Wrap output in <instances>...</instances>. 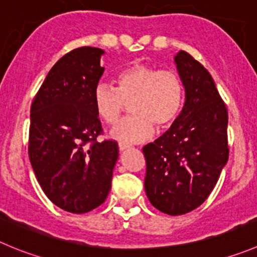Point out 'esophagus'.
Returning <instances> with one entry per match:
<instances>
[{"instance_id": "34e87169", "label": "esophagus", "mask_w": 257, "mask_h": 257, "mask_svg": "<svg viewBox=\"0 0 257 257\" xmlns=\"http://www.w3.org/2000/svg\"><path fill=\"white\" fill-rule=\"evenodd\" d=\"M126 148H129V145H126V143H123V142L119 143V150L124 151V150H126Z\"/></svg>"}]
</instances>
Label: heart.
Returning <instances> with one entry per match:
<instances>
[{
  "label": "heart",
  "instance_id": "1",
  "mask_svg": "<svg viewBox=\"0 0 257 257\" xmlns=\"http://www.w3.org/2000/svg\"><path fill=\"white\" fill-rule=\"evenodd\" d=\"M116 87L99 83L93 90V105L107 125L120 120L126 107L132 116L112 131V138L141 142L152 136L153 126L161 131L171 126L183 111L185 85L174 69L134 63L115 74Z\"/></svg>",
  "mask_w": 257,
  "mask_h": 257
}]
</instances>
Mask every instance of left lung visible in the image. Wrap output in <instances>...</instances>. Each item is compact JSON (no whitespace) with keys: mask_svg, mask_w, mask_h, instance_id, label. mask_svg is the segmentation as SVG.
I'll return each instance as SVG.
<instances>
[{"mask_svg":"<svg viewBox=\"0 0 257 257\" xmlns=\"http://www.w3.org/2000/svg\"><path fill=\"white\" fill-rule=\"evenodd\" d=\"M175 62L185 85V105L171 128L142 151L151 204L181 215L207 200L227 164L228 111L207 68L184 50Z\"/></svg>","mask_w":257,"mask_h":257,"instance_id":"1","label":"left lung"}]
</instances>
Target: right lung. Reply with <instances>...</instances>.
<instances>
[{
	"mask_svg": "<svg viewBox=\"0 0 257 257\" xmlns=\"http://www.w3.org/2000/svg\"><path fill=\"white\" fill-rule=\"evenodd\" d=\"M102 53L81 47L64 54L31 102V166L49 200L74 214L104 203L119 155L116 141H97L104 131L93 90L104 73Z\"/></svg>",
	"mask_w": 257,
	"mask_h": 257,
	"instance_id": "add662e5",
	"label": "right lung"
}]
</instances>
